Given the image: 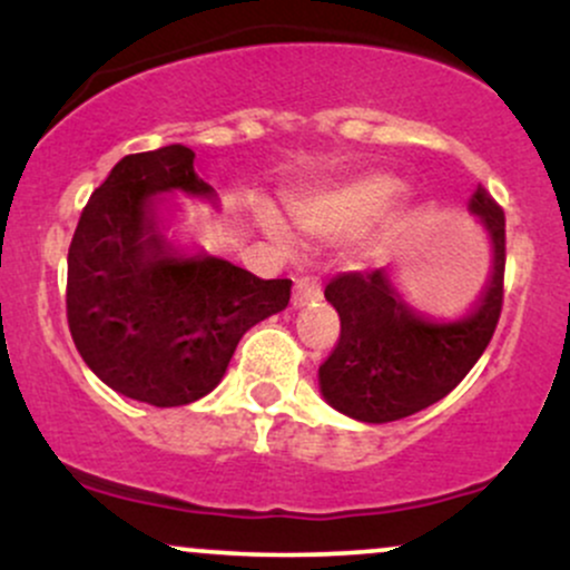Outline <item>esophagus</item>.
Instances as JSON below:
<instances>
[{
  "label": "esophagus",
  "instance_id": "34e87169",
  "mask_svg": "<svg viewBox=\"0 0 570 570\" xmlns=\"http://www.w3.org/2000/svg\"><path fill=\"white\" fill-rule=\"evenodd\" d=\"M318 297H322V281L313 278V276H303V278L294 281V292H292L294 307H303Z\"/></svg>",
  "mask_w": 570,
  "mask_h": 570
}]
</instances>
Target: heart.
Segmentation results:
<instances>
[{
    "mask_svg": "<svg viewBox=\"0 0 570 570\" xmlns=\"http://www.w3.org/2000/svg\"><path fill=\"white\" fill-rule=\"evenodd\" d=\"M396 181L385 174H358L348 179L330 181V185L299 187L292 189L284 198L286 217L294 230L311 240L348 238L367 227L377 214L383 212L385 203L394 198ZM257 222L271 235L284 238L286 230L271 208H257Z\"/></svg>",
    "mask_w": 570,
    "mask_h": 570,
    "instance_id": "heart-1",
    "label": "heart"
}]
</instances>
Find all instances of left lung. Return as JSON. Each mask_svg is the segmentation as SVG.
I'll return each instance as SVG.
<instances>
[{"label": "left lung", "instance_id": "obj_1", "mask_svg": "<svg viewBox=\"0 0 570 570\" xmlns=\"http://www.w3.org/2000/svg\"><path fill=\"white\" fill-rule=\"evenodd\" d=\"M469 208L493 240L485 289L461 313L410 305L385 271L340 273L324 297L340 313V337L318 367L332 407L364 423H389L448 396L488 348L503 307L507 219L485 187Z\"/></svg>", "mask_w": 570, "mask_h": 570}]
</instances>
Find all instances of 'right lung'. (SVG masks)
<instances>
[{"label":"right lung","mask_w":570,"mask_h":570,"mask_svg":"<svg viewBox=\"0 0 570 570\" xmlns=\"http://www.w3.org/2000/svg\"><path fill=\"white\" fill-rule=\"evenodd\" d=\"M181 144L126 155L85 203L67 257V322L90 370L155 407L206 396L246 330L284 311L289 278H257L166 233L171 195L214 198Z\"/></svg>","instance_id":"1"}]
</instances>
